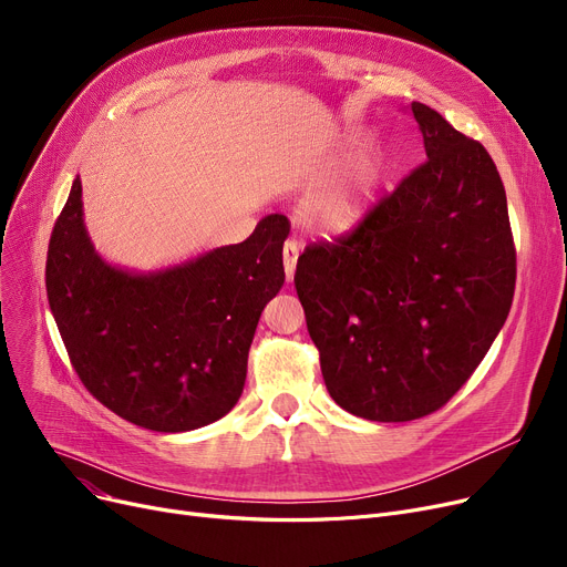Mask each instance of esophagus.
<instances>
[{"label":"esophagus","mask_w":567,"mask_h":567,"mask_svg":"<svg viewBox=\"0 0 567 567\" xmlns=\"http://www.w3.org/2000/svg\"><path fill=\"white\" fill-rule=\"evenodd\" d=\"M296 261H299V246L293 241H287L282 248V264H285V274L289 282L293 280V274H296Z\"/></svg>","instance_id":"1"}]
</instances>
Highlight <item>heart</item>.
<instances>
[{"instance_id":"obj_1","label":"heart","mask_w":567,"mask_h":567,"mask_svg":"<svg viewBox=\"0 0 567 567\" xmlns=\"http://www.w3.org/2000/svg\"><path fill=\"white\" fill-rule=\"evenodd\" d=\"M349 146L351 140H344L336 154L319 156L308 169V178L317 184L303 199V218L323 236H347L359 227L368 218L381 186V163L377 156L355 158L329 176Z\"/></svg>"}]
</instances>
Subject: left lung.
<instances>
[{"instance_id":"left-lung-1","label":"left lung","mask_w":567,"mask_h":567,"mask_svg":"<svg viewBox=\"0 0 567 567\" xmlns=\"http://www.w3.org/2000/svg\"><path fill=\"white\" fill-rule=\"evenodd\" d=\"M427 161L336 244L296 264L331 398L379 423L423 419L481 365L508 319L517 257L487 148L411 103Z\"/></svg>"}]
</instances>
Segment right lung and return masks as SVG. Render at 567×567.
Masks as SVG:
<instances>
[{
  "instance_id": "1",
  "label": "right lung",
  "mask_w": 567,
  "mask_h": 567,
  "mask_svg": "<svg viewBox=\"0 0 567 567\" xmlns=\"http://www.w3.org/2000/svg\"><path fill=\"white\" fill-rule=\"evenodd\" d=\"M287 234L289 220L271 214L244 244L128 271L96 252L75 178L50 236L45 289L84 389L154 432L223 419L244 393L261 310L285 282Z\"/></svg>"
}]
</instances>
